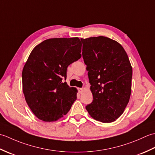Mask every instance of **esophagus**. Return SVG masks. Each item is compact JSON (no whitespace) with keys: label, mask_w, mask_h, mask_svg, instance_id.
I'll return each instance as SVG.
<instances>
[{"label":"esophagus","mask_w":155,"mask_h":155,"mask_svg":"<svg viewBox=\"0 0 155 155\" xmlns=\"http://www.w3.org/2000/svg\"><path fill=\"white\" fill-rule=\"evenodd\" d=\"M78 92H79L80 93H82V92H83V91H84L83 88H78Z\"/></svg>","instance_id":"1"}]
</instances>
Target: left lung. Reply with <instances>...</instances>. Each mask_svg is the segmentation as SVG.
I'll return each instance as SVG.
<instances>
[{"instance_id":"8db88e82","label":"left lung","mask_w":155,"mask_h":155,"mask_svg":"<svg viewBox=\"0 0 155 155\" xmlns=\"http://www.w3.org/2000/svg\"><path fill=\"white\" fill-rule=\"evenodd\" d=\"M81 40L93 96L86 109L95 120L112 123L123 113L129 101L133 76L129 59L123 47L109 38Z\"/></svg>"}]
</instances>
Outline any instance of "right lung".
Wrapping results in <instances>:
<instances>
[{
  "label": "right lung",
  "instance_id": "obj_1",
  "mask_svg": "<svg viewBox=\"0 0 155 155\" xmlns=\"http://www.w3.org/2000/svg\"><path fill=\"white\" fill-rule=\"evenodd\" d=\"M79 38L45 40L31 52L22 72V90L32 113L45 122L57 120L77 100V89L68 86L67 67L81 57Z\"/></svg>",
  "mask_w": 155,
  "mask_h": 155
}]
</instances>
